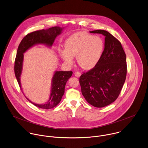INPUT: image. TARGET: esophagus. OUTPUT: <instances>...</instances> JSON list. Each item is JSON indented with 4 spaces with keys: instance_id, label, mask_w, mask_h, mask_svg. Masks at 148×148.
I'll use <instances>...</instances> for the list:
<instances>
[{
    "instance_id": "obj_1",
    "label": "esophagus",
    "mask_w": 148,
    "mask_h": 148,
    "mask_svg": "<svg viewBox=\"0 0 148 148\" xmlns=\"http://www.w3.org/2000/svg\"><path fill=\"white\" fill-rule=\"evenodd\" d=\"M74 75H75V76L76 77H79L81 76V73H80V72L77 71V72H75V73H74Z\"/></svg>"
}]
</instances>
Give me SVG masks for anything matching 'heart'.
Returning a JSON list of instances; mask_svg holds the SVG:
<instances>
[{
  "label": "heart",
  "instance_id": "heart-1",
  "mask_svg": "<svg viewBox=\"0 0 148 148\" xmlns=\"http://www.w3.org/2000/svg\"><path fill=\"white\" fill-rule=\"evenodd\" d=\"M65 49H59L62 60L72 65L74 57L77 56L79 66L89 70L93 69L99 62L104 48L103 40L86 32H79L71 35L64 42Z\"/></svg>",
  "mask_w": 148,
  "mask_h": 148
}]
</instances>
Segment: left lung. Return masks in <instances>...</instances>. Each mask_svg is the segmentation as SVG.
Segmentation results:
<instances>
[{
    "label": "left lung",
    "mask_w": 148,
    "mask_h": 148,
    "mask_svg": "<svg viewBox=\"0 0 148 148\" xmlns=\"http://www.w3.org/2000/svg\"><path fill=\"white\" fill-rule=\"evenodd\" d=\"M105 36L104 49L98 64L79 77L82 95L92 106L101 108L115 101L126 80V56L121 43L104 30L90 31Z\"/></svg>",
    "instance_id": "left-lung-1"
}]
</instances>
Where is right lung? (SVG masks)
I'll list each match as a JSON object with an SVG mask.
<instances>
[{
  "instance_id": "right-lung-1",
  "label": "right lung",
  "mask_w": 148,
  "mask_h": 148,
  "mask_svg": "<svg viewBox=\"0 0 148 148\" xmlns=\"http://www.w3.org/2000/svg\"><path fill=\"white\" fill-rule=\"evenodd\" d=\"M64 27L55 26L47 29L37 30L27 34L20 42L15 60L14 72L16 78L21 90V76L23 70V53L29 49L37 44H42L51 47L55 38L60 35ZM73 72L55 71L51 81V89L49 100L44 104H36L26 99L35 106L42 109H51L56 107L60 101L64 93L65 85L68 79L71 77Z\"/></svg>"
}]
</instances>
